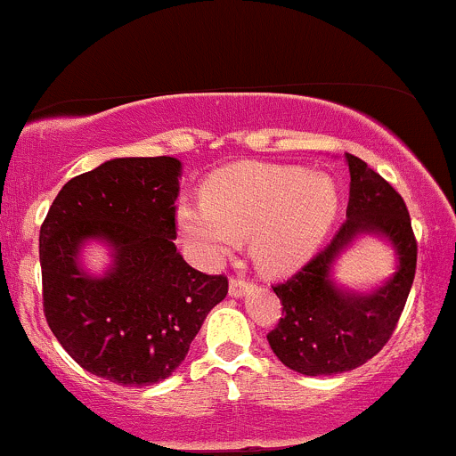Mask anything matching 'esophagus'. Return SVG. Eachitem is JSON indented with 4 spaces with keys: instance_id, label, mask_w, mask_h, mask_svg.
<instances>
[{
    "instance_id": "obj_1",
    "label": "esophagus",
    "mask_w": 456,
    "mask_h": 456,
    "mask_svg": "<svg viewBox=\"0 0 456 456\" xmlns=\"http://www.w3.org/2000/svg\"><path fill=\"white\" fill-rule=\"evenodd\" d=\"M253 289H256V284H253L251 280H247V277L233 275L232 281H229V295L232 297H242L247 295V292H251Z\"/></svg>"
}]
</instances>
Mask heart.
<instances>
[{
  "instance_id": "obj_1",
  "label": "heart",
  "mask_w": 456,
  "mask_h": 456,
  "mask_svg": "<svg viewBox=\"0 0 456 456\" xmlns=\"http://www.w3.org/2000/svg\"><path fill=\"white\" fill-rule=\"evenodd\" d=\"M205 196L183 199L176 209L191 247L214 262L248 238L253 260L268 273L308 260L338 214L332 176L297 166L238 164L218 172Z\"/></svg>"
}]
</instances>
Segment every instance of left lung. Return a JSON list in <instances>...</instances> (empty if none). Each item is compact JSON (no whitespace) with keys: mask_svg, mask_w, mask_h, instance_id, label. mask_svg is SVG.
I'll return each mask as SVG.
<instances>
[{"mask_svg":"<svg viewBox=\"0 0 456 456\" xmlns=\"http://www.w3.org/2000/svg\"><path fill=\"white\" fill-rule=\"evenodd\" d=\"M352 188L347 220L295 275L273 286L281 319L266 334L275 356L304 376H334L365 365L395 332L418 266V240L404 199L365 161L347 152ZM361 232L387 237L398 253L396 275L371 296L337 289L329 268Z\"/></svg>","mask_w":456,"mask_h":456,"instance_id":"1","label":"left lung"}]
</instances>
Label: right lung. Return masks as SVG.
Instances as JSON below:
<instances>
[{
  "label": "right lung",
  "instance_id": "right-lung-1",
  "mask_svg": "<svg viewBox=\"0 0 456 456\" xmlns=\"http://www.w3.org/2000/svg\"><path fill=\"white\" fill-rule=\"evenodd\" d=\"M179 175L175 157L107 161L67 181L38 233L47 325L80 367L122 387L172 376L229 290L176 253ZM89 237L114 247L104 278L77 265Z\"/></svg>",
  "mask_w": 456,
  "mask_h": 456
}]
</instances>
